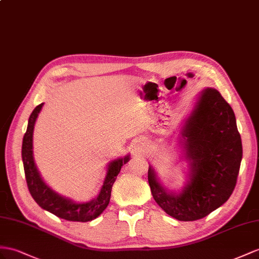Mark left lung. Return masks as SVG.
Instances as JSON below:
<instances>
[{"mask_svg": "<svg viewBox=\"0 0 259 259\" xmlns=\"http://www.w3.org/2000/svg\"><path fill=\"white\" fill-rule=\"evenodd\" d=\"M182 136L189 181L180 194L165 189L152 167L148 180L160 207L180 221L207 217L228 200L236 186L243 156L234 111L214 89H204L185 122Z\"/></svg>", "mask_w": 259, "mask_h": 259, "instance_id": "8db88e82", "label": "left lung"}]
</instances>
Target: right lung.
<instances>
[{
  "mask_svg": "<svg viewBox=\"0 0 259 259\" xmlns=\"http://www.w3.org/2000/svg\"><path fill=\"white\" fill-rule=\"evenodd\" d=\"M42 106L44 104L38 105L32 110L28 119L27 130H26L23 139L22 157L29 193L31 197L34 198V200L39 204V207L51 212V213L59 218L64 219V220L76 222H88L94 220L107 208L110 200L112 185H114L122 165L128 163L130 157L127 155L109 163L107 174H106L101 191H99L98 196L95 199L89 202L77 203L72 201L69 198L57 194L42 181L35 165L34 156H32V134H34L35 122Z\"/></svg>",
  "mask_w": 259,
  "mask_h": 259,
  "instance_id": "add662e5",
  "label": "right lung"
}]
</instances>
